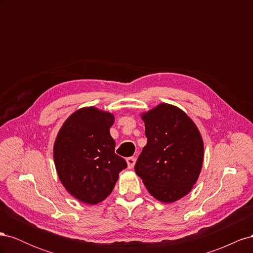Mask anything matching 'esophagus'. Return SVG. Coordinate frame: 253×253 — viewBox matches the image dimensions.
<instances>
[{"instance_id":"1","label":"esophagus","mask_w":253,"mask_h":253,"mask_svg":"<svg viewBox=\"0 0 253 253\" xmlns=\"http://www.w3.org/2000/svg\"><path fill=\"white\" fill-rule=\"evenodd\" d=\"M126 163H127L128 169H133L134 166H135V163H136V158L135 157H127Z\"/></svg>"}]
</instances>
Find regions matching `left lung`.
<instances>
[{"instance_id": "1", "label": "left lung", "mask_w": 253, "mask_h": 253, "mask_svg": "<svg viewBox=\"0 0 253 253\" xmlns=\"http://www.w3.org/2000/svg\"><path fill=\"white\" fill-rule=\"evenodd\" d=\"M142 119L148 142L135 172L158 201L173 203L190 192L201 173L202 136L194 122L170 104H159Z\"/></svg>"}]
</instances>
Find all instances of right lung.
<instances>
[{"instance_id":"1","label":"right lung","mask_w":253,"mask_h":253,"mask_svg":"<svg viewBox=\"0 0 253 253\" xmlns=\"http://www.w3.org/2000/svg\"><path fill=\"white\" fill-rule=\"evenodd\" d=\"M114 116L95 108L75 112L61 127L53 159L61 182L74 197L95 205L113 191L120 171L127 167L115 153L110 134Z\"/></svg>"}]
</instances>
